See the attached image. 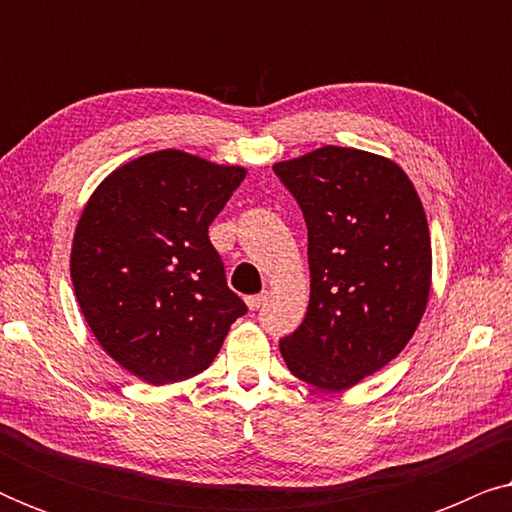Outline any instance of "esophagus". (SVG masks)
I'll use <instances>...</instances> for the list:
<instances>
[{
  "label": "esophagus",
  "mask_w": 512,
  "mask_h": 512,
  "mask_svg": "<svg viewBox=\"0 0 512 512\" xmlns=\"http://www.w3.org/2000/svg\"><path fill=\"white\" fill-rule=\"evenodd\" d=\"M265 300H268V296H265V293H258V296H249L247 298V307H249V310H258V307H261Z\"/></svg>",
  "instance_id": "esophagus-1"
}]
</instances>
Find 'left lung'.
Masks as SVG:
<instances>
[{"instance_id":"8db88e82","label":"left lung","mask_w":512,"mask_h":512,"mask_svg":"<svg viewBox=\"0 0 512 512\" xmlns=\"http://www.w3.org/2000/svg\"><path fill=\"white\" fill-rule=\"evenodd\" d=\"M272 170L307 223L310 305L279 342L286 366L345 391L396 359L431 291V235L408 174L391 158L321 146Z\"/></svg>"}]
</instances>
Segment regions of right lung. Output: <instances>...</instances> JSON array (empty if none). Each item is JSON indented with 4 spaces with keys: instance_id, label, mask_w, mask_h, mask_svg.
<instances>
[{
    "instance_id": "right-lung-1",
    "label": "right lung",
    "mask_w": 512,
    "mask_h": 512,
    "mask_svg": "<svg viewBox=\"0 0 512 512\" xmlns=\"http://www.w3.org/2000/svg\"><path fill=\"white\" fill-rule=\"evenodd\" d=\"M244 177L163 149L116 167L83 207L69 258L76 300L100 347L139 380L202 373L247 312L207 233Z\"/></svg>"
}]
</instances>
